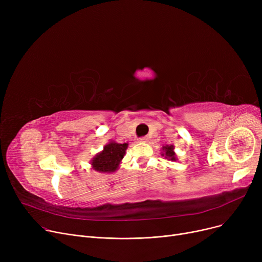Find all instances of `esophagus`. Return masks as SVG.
<instances>
[{"label":"esophagus","mask_w":262,"mask_h":262,"mask_svg":"<svg viewBox=\"0 0 262 262\" xmlns=\"http://www.w3.org/2000/svg\"><path fill=\"white\" fill-rule=\"evenodd\" d=\"M147 140H148L147 136H144V137H141V138H139V141H141V142H146Z\"/></svg>","instance_id":"1"}]
</instances>
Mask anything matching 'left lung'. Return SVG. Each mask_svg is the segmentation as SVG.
<instances>
[{"mask_svg": "<svg viewBox=\"0 0 262 262\" xmlns=\"http://www.w3.org/2000/svg\"><path fill=\"white\" fill-rule=\"evenodd\" d=\"M173 145H168V146H163V150H164V154L162 155H166V158H169L170 160H176L175 158V153L173 152Z\"/></svg>", "mask_w": 262, "mask_h": 262, "instance_id": "1", "label": "left lung"}]
</instances>
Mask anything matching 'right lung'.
I'll list each match as a JSON object with an SVG mask.
<instances>
[{
    "label": "right lung",
    "mask_w": 262,
    "mask_h": 262,
    "mask_svg": "<svg viewBox=\"0 0 262 262\" xmlns=\"http://www.w3.org/2000/svg\"><path fill=\"white\" fill-rule=\"evenodd\" d=\"M126 148L127 143H108L104 147L103 152H101L92 159L91 164L93 166V169L95 171L104 173L115 172L118 169L120 161L123 159L124 155H125Z\"/></svg>",
    "instance_id": "obj_1"
}]
</instances>
